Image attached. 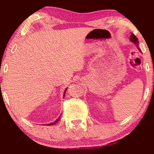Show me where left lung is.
<instances>
[{"label":"left lung","mask_w":154,"mask_h":154,"mask_svg":"<svg viewBox=\"0 0 154 154\" xmlns=\"http://www.w3.org/2000/svg\"><path fill=\"white\" fill-rule=\"evenodd\" d=\"M130 40L132 42V43L135 44L136 46L137 47V48H138V50L140 51V52H141L140 49V48L138 47V45H139V41H138V40H137V37H136L135 35H134V34H132V33H131V35H130Z\"/></svg>","instance_id":"1"}]
</instances>
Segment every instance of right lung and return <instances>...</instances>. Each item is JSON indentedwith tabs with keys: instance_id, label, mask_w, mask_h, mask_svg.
<instances>
[{
	"instance_id": "add662e5",
	"label": "right lung",
	"mask_w": 154,
	"mask_h": 154,
	"mask_svg": "<svg viewBox=\"0 0 154 154\" xmlns=\"http://www.w3.org/2000/svg\"><path fill=\"white\" fill-rule=\"evenodd\" d=\"M66 90H67V88H66V89H65V91H64V93H63V97H64V95H65V93H66ZM60 119H61V116H60L58 118V119L56 120V121H54V122H52V123H50V124H47L46 125H48V126H51V125H55V124H56V123H57L58 122H59V120H60Z\"/></svg>"
}]
</instances>
